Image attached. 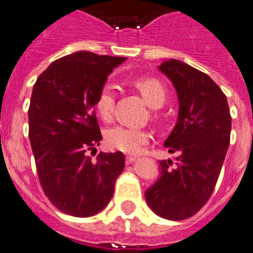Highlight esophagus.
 Returning <instances> with one entry per match:
<instances>
[{
  "label": "esophagus",
  "instance_id": "esophagus-1",
  "mask_svg": "<svg viewBox=\"0 0 253 253\" xmlns=\"http://www.w3.org/2000/svg\"><path fill=\"white\" fill-rule=\"evenodd\" d=\"M136 157H133V156H127L126 157V163L127 164H129V163H133L134 161H136Z\"/></svg>",
  "mask_w": 253,
  "mask_h": 253
}]
</instances>
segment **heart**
<instances>
[{
  "mask_svg": "<svg viewBox=\"0 0 253 253\" xmlns=\"http://www.w3.org/2000/svg\"><path fill=\"white\" fill-rule=\"evenodd\" d=\"M134 86L139 90L149 107L158 109L163 106L167 94L164 86L158 80L139 79L134 82ZM115 97H116V85L114 83L104 84L96 99V110L102 119L109 120L112 116ZM149 139H151V134L144 129L129 128L125 126H115L107 129L106 132L107 146L127 154L141 153Z\"/></svg>",
  "mask_w": 253,
  "mask_h": 253,
  "instance_id": "1",
  "label": "heart"
}]
</instances>
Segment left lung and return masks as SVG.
Returning a JSON list of instances; mask_svg holds the SVG:
<instances>
[{"label":"left lung","mask_w":253,"mask_h":253,"mask_svg":"<svg viewBox=\"0 0 253 253\" xmlns=\"http://www.w3.org/2000/svg\"><path fill=\"white\" fill-rule=\"evenodd\" d=\"M158 69L176 91V125L164 142L171 159L159 161V175L144 193L158 216L173 221L197 214L215 188L231 133V116L224 92L209 75L176 59L162 61Z\"/></svg>","instance_id":"obj_1"}]
</instances>
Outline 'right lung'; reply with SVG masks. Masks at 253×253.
I'll list each match as a JSON object with an SVG mask.
<instances>
[{
    "mask_svg": "<svg viewBox=\"0 0 253 253\" xmlns=\"http://www.w3.org/2000/svg\"><path fill=\"white\" fill-rule=\"evenodd\" d=\"M122 56L80 50L53 61L37 79L28 110L29 141L39 181L51 204L77 217L105 209L125 168L121 152L86 151L102 136L95 116L97 95Z\"/></svg>",
    "mask_w": 253,
    "mask_h": 253,
    "instance_id": "1",
    "label": "right lung"
}]
</instances>
